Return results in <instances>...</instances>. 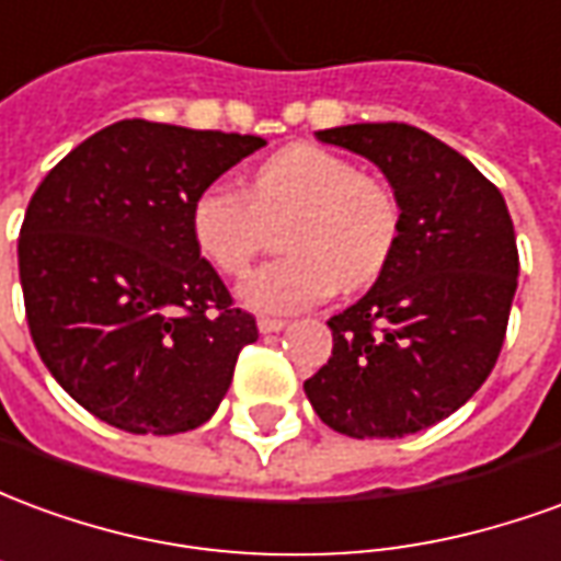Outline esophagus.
<instances>
[{
	"mask_svg": "<svg viewBox=\"0 0 561 561\" xmlns=\"http://www.w3.org/2000/svg\"><path fill=\"white\" fill-rule=\"evenodd\" d=\"M282 328H285L282 318H257V330H261V333H279Z\"/></svg>",
	"mask_w": 561,
	"mask_h": 561,
	"instance_id": "1",
	"label": "esophagus"
}]
</instances>
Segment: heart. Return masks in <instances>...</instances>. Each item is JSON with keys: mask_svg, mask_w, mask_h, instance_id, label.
I'll use <instances>...</instances> for the list:
<instances>
[{"mask_svg": "<svg viewBox=\"0 0 561 561\" xmlns=\"http://www.w3.org/2000/svg\"><path fill=\"white\" fill-rule=\"evenodd\" d=\"M291 255L270 261L240 285V300L264 316H288L381 276L400 243V201L388 183L316 144L276 149L257 164L249 192L209 183L192 201L188 225L201 255L225 276H243L285 216Z\"/></svg>", "mask_w": 561, "mask_h": 561, "instance_id": "heart-1", "label": "heart"}]
</instances>
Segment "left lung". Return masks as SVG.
<instances>
[{
    "label": "left lung",
    "mask_w": 561,
    "mask_h": 561,
    "mask_svg": "<svg viewBox=\"0 0 561 561\" xmlns=\"http://www.w3.org/2000/svg\"><path fill=\"white\" fill-rule=\"evenodd\" d=\"M376 161L400 201V243L376 285L333 316V354L306 378L330 430L402 438L445 421L493 373L517 291L505 197L466 156L405 123L324 128Z\"/></svg>",
    "instance_id": "left-lung-1"
}]
</instances>
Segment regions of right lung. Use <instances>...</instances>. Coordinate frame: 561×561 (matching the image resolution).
<instances>
[{
	"label": "right lung",
	"mask_w": 561,
	"mask_h": 561,
	"mask_svg": "<svg viewBox=\"0 0 561 561\" xmlns=\"http://www.w3.org/2000/svg\"><path fill=\"white\" fill-rule=\"evenodd\" d=\"M255 135L123 119L35 188L18 240L35 348L68 397L135 435L213 417L255 318L201 257L188 209Z\"/></svg>",
	"instance_id": "obj_1"
}]
</instances>
